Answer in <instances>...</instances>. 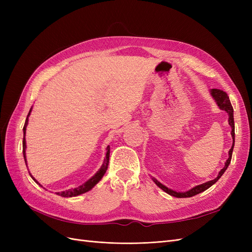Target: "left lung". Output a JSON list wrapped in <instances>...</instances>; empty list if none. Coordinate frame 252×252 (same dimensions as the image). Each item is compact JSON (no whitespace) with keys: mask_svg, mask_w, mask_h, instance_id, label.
Returning a JSON list of instances; mask_svg holds the SVG:
<instances>
[{"mask_svg":"<svg viewBox=\"0 0 252 252\" xmlns=\"http://www.w3.org/2000/svg\"><path fill=\"white\" fill-rule=\"evenodd\" d=\"M211 95L213 96V98H215L217 104L219 107L222 109V110H225L228 116H229V119H228V122H229V125L231 126V135H232V139H233V144H232V147L231 149L229 150V158H228V159L225 163V166L224 168L220 170L219 172V175L212 181H209V182H206L204 183V184H201V185H197L195 187H193L192 189H190L189 191H186V192H177V191H173V190L167 188L166 186H164L163 184H161V183L158 182L156 179H154L156 184L161 188L162 190H164L165 192H167L168 194L172 195V196H175V197H190V196H193L195 194H199L203 191H205L206 189H208L209 187H211L215 183L222 177L223 173L226 171L227 167L229 166L230 164V161H231V157H232V151H233V146H234V120H233V108H232V105L230 103V100H229V96L227 95V94L225 93V91L220 90V89H211Z\"/></svg>","mask_w":252,"mask_h":252,"instance_id":"1","label":"left lung"}]
</instances>
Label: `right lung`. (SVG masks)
<instances>
[{
	"mask_svg": "<svg viewBox=\"0 0 252 252\" xmlns=\"http://www.w3.org/2000/svg\"><path fill=\"white\" fill-rule=\"evenodd\" d=\"M30 112H32V109L29 110V113L27 116V119H26V122H25V125H24V128H23V131H24V138H23V155H24V158H25V163H26V157H25V149H26V142H25V133H26V127H27V124H28V117ZM109 155H110V147L107 146V148H106V158L104 159V164L102 165V167L100 168V170H98L93 178H91L90 180H88L86 183H84L83 185L79 186L78 188H74L72 190H66V191H62V192H59L58 194L61 195V196H64V197H68V196H77L79 194H82V193H85L87 191H89V190L94 187V185H96L98 182L101 181V179L103 178V175L105 174L106 170H107L108 168V163H109ZM34 180V179H33ZM35 181V180H34ZM36 182V181H35Z\"/></svg>",
	"mask_w": 252,
	"mask_h": 252,
	"instance_id": "add662e5",
	"label": "right lung"
}]
</instances>
